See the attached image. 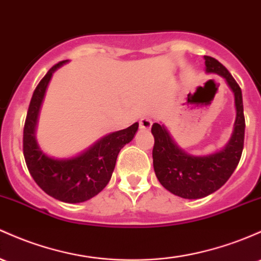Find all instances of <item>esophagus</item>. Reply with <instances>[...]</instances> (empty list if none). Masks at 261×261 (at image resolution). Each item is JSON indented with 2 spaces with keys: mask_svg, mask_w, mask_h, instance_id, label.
<instances>
[{
  "mask_svg": "<svg viewBox=\"0 0 261 261\" xmlns=\"http://www.w3.org/2000/svg\"><path fill=\"white\" fill-rule=\"evenodd\" d=\"M139 125L141 130H148V128H151V126H152V120L147 116L141 117L139 121Z\"/></svg>",
  "mask_w": 261,
  "mask_h": 261,
  "instance_id": "34e87169",
  "label": "esophagus"
}]
</instances>
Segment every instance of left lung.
Listing matches in <instances>:
<instances>
[{"mask_svg":"<svg viewBox=\"0 0 261 261\" xmlns=\"http://www.w3.org/2000/svg\"><path fill=\"white\" fill-rule=\"evenodd\" d=\"M204 61L207 73L223 76L234 93L237 117L228 145L213 154L192 156L174 144L165 126L154 122L151 128L154 137L152 159L157 179L171 193L186 199L203 198L219 190L233 174L244 147L245 119L242 89L222 63L208 56H204Z\"/></svg>","mask_w":261,"mask_h":261,"instance_id":"1","label":"left lung"}]
</instances>
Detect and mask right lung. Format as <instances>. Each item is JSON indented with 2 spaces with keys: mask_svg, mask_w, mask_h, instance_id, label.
Listing matches in <instances>:
<instances>
[{
  "mask_svg": "<svg viewBox=\"0 0 261 261\" xmlns=\"http://www.w3.org/2000/svg\"><path fill=\"white\" fill-rule=\"evenodd\" d=\"M67 61L57 63L37 85L23 128V154L31 176L48 196L65 203H80L101 192L111 178L117 154L135 136L139 124L109 134L79 156L57 160L47 156L36 141L37 119L45 89L54 73Z\"/></svg>",
  "mask_w": 261,
  "mask_h": 261,
  "instance_id": "right-lung-1",
  "label": "right lung"
}]
</instances>
